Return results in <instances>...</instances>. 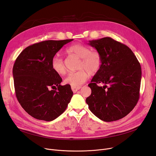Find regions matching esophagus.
<instances>
[{"label":"esophagus","mask_w":156,"mask_h":156,"mask_svg":"<svg viewBox=\"0 0 156 156\" xmlns=\"http://www.w3.org/2000/svg\"><path fill=\"white\" fill-rule=\"evenodd\" d=\"M81 88H82L81 87H73V86L71 87V89L74 93H76V92H77V90H80Z\"/></svg>","instance_id":"34e87169"}]
</instances>
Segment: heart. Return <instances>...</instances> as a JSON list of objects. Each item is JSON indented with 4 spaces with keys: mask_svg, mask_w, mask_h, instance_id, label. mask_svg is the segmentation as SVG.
<instances>
[{
    "mask_svg": "<svg viewBox=\"0 0 156 156\" xmlns=\"http://www.w3.org/2000/svg\"><path fill=\"white\" fill-rule=\"evenodd\" d=\"M68 54L76 55L80 58L78 71L70 73L65 78L64 82L73 87H79L89 77L93 76L100 70L102 65V57L98 51H90L87 45L82 44H74L66 49ZM51 68L57 74L63 76L66 73L63 60L59 57H54L51 61Z\"/></svg>",
    "mask_w": 156,
    "mask_h": 156,
    "instance_id": "obj_1",
    "label": "heart"
}]
</instances>
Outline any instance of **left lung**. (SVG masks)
<instances>
[{
	"label": "left lung",
	"instance_id": "1",
	"mask_svg": "<svg viewBox=\"0 0 156 156\" xmlns=\"http://www.w3.org/2000/svg\"><path fill=\"white\" fill-rule=\"evenodd\" d=\"M89 44L101 54L102 65L88 85L91 94L86 103L90 111L102 121L122 119L139 100L140 63L128 46L110 37L90 40ZM98 83L104 86L100 87Z\"/></svg>",
	"mask_w": 156,
	"mask_h": 156
}]
</instances>
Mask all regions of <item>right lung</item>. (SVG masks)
Instances as JSON below:
<instances>
[{"mask_svg":"<svg viewBox=\"0 0 156 156\" xmlns=\"http://www.w3.org/2000/svg\"><path fill=\"white\" fill-rule=\"evenodd\" d=\"M73 39L45 40L28 46L17 57L13 68L16 98L34 118L53 121L66 111L73 94L70 85H61L51 61Z\"/></svg>","mask_w":156,"mask_h":156,"instance_id":"right-lung-1","label":"right lung"}]
</instances>
